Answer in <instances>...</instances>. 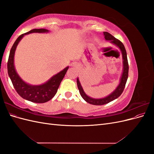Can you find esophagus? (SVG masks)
<instances>
[{"label": "esophagus", "instance_id": "obj_1", "mask_svg": "<svg viewBox=\"0 0 154 154\" xmlns=\"http://www.w3.org/2000/svg\"><path fill=\"white\" fill-rule=\"evenodd\" d=\"M72 65V66H76V63H73Z\"/></svg>", "mask_w": 154, "mask_h": 154}]
</instances>
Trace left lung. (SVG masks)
<instances>
[{
	"label": "left lung",
	"instance_id": "1",
	"mask_svg": "<svg viewBox=\"0 0 154 154\" xmlns=\"http://www.w3.org/2000/svg\"><path fill=\"white\" fill-rule=\"evenodd\" d=\"M103 35L105 36V39L106 40H109L110 42L116 45L117 47L120 49L121 52L122 54V58H123V72L122 74V76L120 78V82L118 87H116V89L110 94L103 98L96 99V98H92L88 96H87L85 92L83 91V88L82 87L81 83L79 81L78 78H77V85L78 88L80 91V94L83 99L87 103L94 105H102L109 103V102L113 101L116 99H117L120 95L122 94V92L124 90L125 84L127 83L128 75V60H127V54L126 52V49L125 48V46L123 44L122 42L119 41L118 39L116 38L114 36L110 35L108 32H103Z\"/></svg>",
	"mask_w": 154,
	"mask_h": 154
}]
</instances>
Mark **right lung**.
Segmentation results:
<instances>
[{
    "label": "right lung",
    "instance_id": "add662e5",
    "mask_svg": "<svg viewBox=\"0 0 154 154\" xmlns=\"http://www.w3.org/2000/svg\"><path fill=\"white\" fill-rule=\"evenodd\" d=\"M49 31V30L45 29H33L20 35L13 44L8 58V75L11 79L14 88L22 98L33 102V103H45L53 98L56 93L57 92L60 83L62 81L65 74H66L69 66L51 77L48 82L43 84L32 85L22 80V79L17 72L15 66H14V56H15V50L18 43L24 35L32 33V32L44 33V32H48Z\"/></svg>",
    "mask_w": 154,
    "mask_h": 154
}]
</instances>
